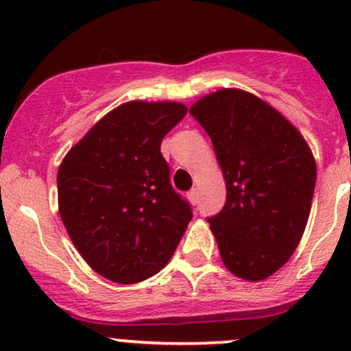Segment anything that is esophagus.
<instances>
[{
    "label": "esophagus",
    "mask_w": 351,
    "mask_h": 351,
    "mask_svg": "<svg viewBox=\"0 0 351 351\" xmlns=\"http://www.w3.org/2000/svg\"><path fill=\"white\" fill-rule=\"evenodd\" d=\"M189 200H190V204H193V205H197L198 204V192H197V189H192L189 192Z\"/></svg>",
    "instance_id": "34e87169"
}]
</instances>
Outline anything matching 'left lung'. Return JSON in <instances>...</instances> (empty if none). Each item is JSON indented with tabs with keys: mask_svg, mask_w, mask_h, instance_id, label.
Returning <instances> with one entry per match:
<instances>
[{
	"mask_svg": "<svg viewBox=\"0 0 351 351\" xmlns=\"http://www.w3.org/2000/svg\"><path fill=\"white\" fill-rule=\"evenodd\" d=\"M190 113L208 134L226 180V204L208 217L236 277L265 280L292 256L306 229L316 161L299 130L254 95L224 88Z\"/></svg>",
	"mask_w": 351,
	"mask_h": 351,
	"instance_id": "left-lung-1",
	"label": "left lung"
}]
</instances>
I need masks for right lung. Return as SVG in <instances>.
I'll return each instance as SVG.
<instances>
[{"label":"right lung","instance_id":"add662e5","mask_svg":"<svg viewBox=\"0 0 351 351\" xmlns=\"http://www.w3.org/2000/svg\"><path fill=\"white\" fill-rule=\"evenodd\" d=\"M186 107L129 101L107 113L62 159L59 214L71 241L97 274L136 284L158 274L192 221L169 183L161 141Z\"/></svg>","mask_w":351,"mask_h":351}]
</instances>
